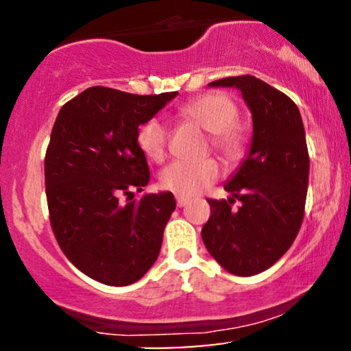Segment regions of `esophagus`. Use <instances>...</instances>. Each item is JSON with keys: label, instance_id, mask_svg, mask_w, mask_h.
I'll list each match as a JSON object with an SVG mask.
<instances>
[{"label": "esophagus", "instance_id": "34e87169", "mask_svg": "<svg viewBox=\"0 0 351 351\" xmlns=\"http://www.w3.org/2000/svg\"><path fill=\"white\" fill-rule=\"evenodd\" d=\"M188 203H189V199L184 198V196H176V204H178V208L186 206Z\"/></svg>", "mask_w": 351, "mask_h": 351}]
</instances>
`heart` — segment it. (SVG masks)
I'll return each mask as SVG.
<instances>
[{"instance_id":"obj_1","label":"heart","mask_w":351,"mask_h":351,"mask_svg":"<svg viewBox=\"0 0 351 351\" xmlns=\"http://www.w3.org/2000/svg\"><path fill=\"white\" fill-rule=\"evenodd\" d=\"M183 119L198 123L211 134V143L226 160H236L243 153L244 140L236 127L239 110L228 95L211 92L193 99L180 108ZM167 127L160 119L153 117L138 130L140 148L153 162H162L167 152ZM221 168L216 160L206 158L203 162H173L162 171L160 181L165 189L180 196L199 195L209 184L219 178Z\"/></svg>"}]
</instances>
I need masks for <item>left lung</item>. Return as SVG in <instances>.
Here are the masks:
<instances>
[{"instance_id": "left-lung-1", "label": "left lung", "mask_w": 351, "mask_h": 351, "mask_svg": "<svg viewBox=\"0 0 351 351\" xmlns=\"http://www.w3.org/2000/svg\"><path fill=\"white\" fill-rule=\"evenodd\" d=\"M208 87H234L252 114L247 156L224 184L228 199H208L211 216L201 229L208 252L229 274L256 276L291 247L308 186V152L295 104L254 75L215 80ZM237 199L241 206L232 209Z\"/></svg>"}]
</instances>
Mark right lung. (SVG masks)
Wrapping results in <instances>:
<instances>
[{
	"label": "right lung",
	"instance_id": "right-lung-1",
	"mask_svg": "<svg viewBox=\"0 0 351 351\" xmlns=\"http://www.w3.org/2000/svg\"><path fill=\"white\" fill-rule=\"evenodd\" d=\"M176 95L90 87L59 110L44 160L51 226L67 259L90 279L123 287L158 257L175 196L119 198L150 181L138 127Z\"/></svg>",
	"mask_w": 351,
	"mask_h": 351
}]
</instances>
